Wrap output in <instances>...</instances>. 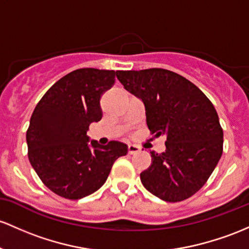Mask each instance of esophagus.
Listing matches in <instances>:
<instances>
[{"mask_svg":"<svg viewBox=\"0 0 249 249\" xmlns=\"http://www.w3.org/2000/svg\"><path fill=\"white\" fill-rule=\"evenodd\" d=\"M127 150H129L130 155H133V154H137V152L141 151V147L135 145V144H129V147H127Z\"/></svg>","mask_w":249,"mask_h":249,"instance_id":"obj_1","label":"esophagus"}]
</instances>
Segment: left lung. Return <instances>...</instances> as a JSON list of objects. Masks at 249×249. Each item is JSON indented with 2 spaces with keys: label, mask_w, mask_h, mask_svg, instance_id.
Wrapping results in <instances>:
<instances>
[{
  "label": "left lung",
  "mask_w": 249,
  "mask_h": 249,
  "mask_svg": "<svg viewBox=\"0 0 249 249\" xmlns=\"http://www.w3.org/2000/svg\"><path fill=\"white\" fill-rule=\"evenodd\" d=\"M124 89L145 106L146 124L165 136V151H150L151 165L141 174L146 190L179 202L197 193L222 155L223 131L206 94L188 79L163 68L118 71Z\"/></svg>",
  "instance_id": "1"
}]
</instances>
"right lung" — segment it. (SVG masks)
I'll use <instances>...</instances> for the list:
<instances>
[{"label":"right lung","mask_w":249,"mask_h":249,"mask_svg":"<svg viewBox=\"0 0 249 249\" xmlns=\"http://www.w3.org/2000/svg\"><path fill=\"white\" fill-rule=\"evenodd\" d=\"M118 71L80 68L56 81L37 103L28 131L29 162L56 195L79 200L106 182L114 160L127 145L89 141V125L102 119L100 97L114 84Z\"/></svg>","instance_id":"add662e5"}]
</instances>
